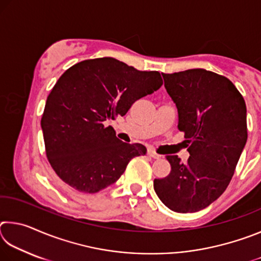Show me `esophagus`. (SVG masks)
I'll list each match as a JSON object with an SVG mask.
<instances>
[{
    "label": "esophagus",
    "mask_w": 261,
    "mask_h": 261,
    "mask_svg": "<svg viewBox=\"0 0 261 261\" xmlns=\"http://www.w3.org/2000/svg\"><path fill=\"white\" fill-rule=\"evenodd\" d=\"M147 154H148V155L151 156V158H153V159H160V158H161L160 154H158L155 151H154V149H148Z\"/></svg>",
    "instance_id": "obj_1"
}]
</instances>
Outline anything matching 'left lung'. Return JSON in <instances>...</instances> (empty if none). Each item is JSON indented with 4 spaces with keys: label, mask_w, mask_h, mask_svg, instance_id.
<instances>
[{
    "label": "left lung",
    "mask_w": 261,
    "mask_h": 261,
    "mask_svg": "<svg viewBox=\"0 0 261 261\" xmlns=\"http://www.w3.org/2000/svg\"><path fill=\"white\" fill-rule=\"evenodd\" d=\"M162 77L190 156L183 163L167 155L170 174L154 179V190L168 208L193 213L210 206L230 183L247 140L245 101L228 78L205 69Z\"/></svg>",
    "instance_id": "1"
}]
</instances>
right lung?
Listing matches in <instances>:
<instances>
[{"label": "right lung", "mask_w": 261, "mask_h": 261, "mask_svg": "<svg viewBox=\"0 0 261 261\" xmlns=\"http://www.w3.org/2000/svg\"><path fill=\"white\" fill-rule=\"evenodd\" d=\"M162 84L158 71H139L113 57L69 68L48 95L41 118L46 155L57 176L85 193L116 182L131 159L147 149L123 143L107 122L124 116Z\"/></svg>", "instance_id": "add662e5"}]
</instances>
